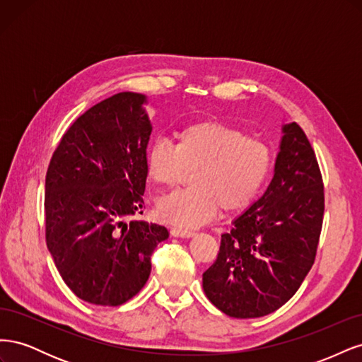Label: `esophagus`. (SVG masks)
Here are the masks:
<instances>
[{"instance_id": "esophagus-1", "label": "esophagus", "mask_w": 362, "mask_h": 362, "mask_svg": "<svg viewBox=\"0 0 362 362\" xmlns=\"http://www.w3.org/2000/svg\"><path fill=\"white\" fill-rule=\"evenodd\" d=\"M170 234L173 237H182V238H189L194 235L193 229H184V228H172L170 229Z\"/></svg>"}]
</instances>
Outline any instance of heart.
Instances as JSON below:
<instances>
[{
  "mask_svg": "<svg viewBox=\"0 0 362 362\" xmlns=\"http://www.w3.org/2000/svg\"><path fill=\"white\" fill-rule=\"evenodd\" d=\"M148 178L173 187L192 172L190 189L164 196L157 202L161 221L193 228L218 210L237 213L255 201L272 169L266 141L221 122H196L181 128L175 141L157 137L145 157Z\"/></svg>",
  "mask_w": 362,
  "mask_h": 362,
  "instance_id": "1",
  "label": "heart"
}]
</instances>
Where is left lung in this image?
<instances>
[{
  "instance_id": "obj_1",
  "label": "left lung",
  "mask_w": 362,
  "mask_h": 362,
  "mask_svg": "<svg viewBox=\"0 0 362 362\" xmlns=\"http://www.w3.org/2000/svg\"><path fill=\"white\" fill-rule=\"evenodd\" d=\"M325 194L310 140L296 124L282 125L267 190L222 234L202 287L214 306L234 319L276 311L299 290L314 264Z\"/></svg>"
}]
</instances>
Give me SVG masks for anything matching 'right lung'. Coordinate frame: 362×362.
Segmentation results:
<instances>
[{
	"mask_svg": "<svg viewBox=\"0 0 362 362\" xmlns=\"http://www.w3.org/2000/svg\"><path fill=\"white\" fill-rule=\"evenodd\" d=\"M148 98L120 92L75 120L45 180L47 246L76 298L117 306L144 288L151 255L169 231L144 214Z\"/></svg>",
	"mask_w": 362,
	"mask_h": 362,
	"instance_id": "obj_1",
	"label": "right lung"
}]
</instances>
